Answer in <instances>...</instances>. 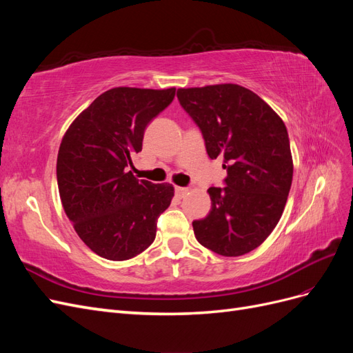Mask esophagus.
Wrapping results in <instances>:
<instances>
[{
	"mask_svg": "<svg viewBox=\"0 0 353 353\" xmlns=\"http://www.w3.org/2000/svg\"><path fill=\"white\" fill-rule=\"evenodd\" d=\"M175 193L178 197H184L185 194H188V188L185 187H175Z\"/></svg>",
	"mask_w": 353,
	"mask_h": 353,
	"instance_id": "obj_1",
	"label": "esophagus"
}]
</instances>
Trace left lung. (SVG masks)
<instances>
[{
  "mask_svg": "<svg viewBox=\"0 0 353 353\" xmlns=\"http://www.w3.org/2000/svg\"><path fill=\"white\" fill-rule=\"evenodd\" d=\"M176 97L201 130L210 159H223L225 188L210 187L212 208L194 221L197 241L222 256L254 250L279 223L293 179L281 117L237 83L178 88Z\"/></svg>",
  "mask_w": 353,
  "mask_h": 353,
  "instance_id": "1",
  "label": "left lung"
}]
</instances>
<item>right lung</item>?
<instances>
[{
    "label": "right lung",
    "mask_w": 353,
    "mask_h": 353,
    "mask_svg": "<svg viewBox=\"0 0 353 353\" xmlns=\"http://www.w3.org/2000/svg\"><path fill=\"white\" fill-rule=\"evenodd\" d=\"M175 88L117 87L99 95L61 138L57 184L63 209L79 239L99 256L126 261L156 237V221L174 185L138 181L132 157L144 130L170 104Z\"/></svg>",
    "instance_id": "obj_1"
}]
</instances>
